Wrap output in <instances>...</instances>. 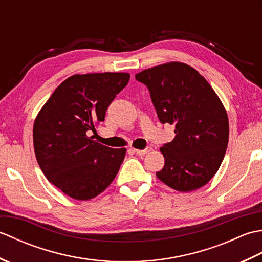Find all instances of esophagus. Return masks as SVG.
<instances>
[{
    "instance_id": "esophagus-1",
    "label": "esophagus",
    "mask_w": 262,
    "mask_h": 262,
    "mask_svg": "<svg viewBox=\"0 0 262 262\" xmlns=\"http://www.w3.org/2000/svg\"><path fill=\"white\" fill-rule=\"evenodd\" d=\"M152 151V147H146L145 149H134V152L138 155H144V154H147Z\"/></svg>"
}]
</instances>
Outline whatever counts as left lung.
Wrapping results in <instances>:
<instances>
[{
    "instance_id": "obj_1",
    "label": "left lung",
    "mask_w": 262,
    "mask_h": 262,
    "mask_svg": "<svg viewBox=\"0 0 262 262\" xmlns=\"http://www.w3.org/2000/svg\"><path fill=\"white\" fill-rule=\"evenodd\" d=\"M144 83L160 121L174 125L173 141L160 148L157 177L181 192L202 188L219 171L229 143V118L221 99L197 70L169 62L135 75Z\"/></svg>"
}]
</instances>
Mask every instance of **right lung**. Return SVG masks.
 Here are the masks:
<instances>
[{"mask_svg":"<svg viewBox=\"0 0 262 262\" xmlns=\"http://www.w3.org/2000/svg\"><path fill=\"white\" fill-rule=\"evenodd\" d=\"M129 73L74 74L66 79L39 111L33 124V148L42 173L76 200L97 197L120 168L126 148L91 140V130L129 81Z\"/></svg>","mask_w":262,"mask_h":262,"instance_id":"right-lung-1","label":"right lung"}]
</instances>
